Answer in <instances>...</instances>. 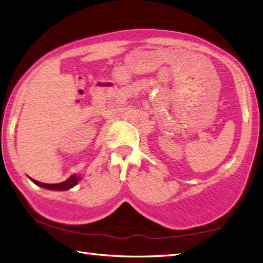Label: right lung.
Segmentation results:
<instances>
[{"label":"right lung","instance_id":"right-lung-1","mask_svg":"<svg viewBox=\"0 0 263 263\" xmlns=\"http://www.w3.org/2000/svg\"><path fill=\"white\" fill-rule=\"evenodd\" d=\"M30 180L35 184H37L38 186L49 189V190H60V191H64V190H69L71 187H73L76 184L78 183V181H79V177L76 176V175H71L66 181H64L62 183H58V184L42 183V182H38L36 180H33V178H30Z\"/></svg>","mask_w":263,"mask_h":263}]
</instances>
